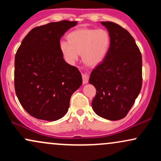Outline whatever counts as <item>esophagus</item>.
I'll return each instance as SVG.
<instances>
[{
	"label": "esophagus",
	"mask_w": 161,
	"mask_h": 161,
	"mask_svg": "<svg viewBox=\"0 0 161 161\" xmlns=\"http://www.w3.org/2000/svg\"><path fill=\"white\" fill-rule=\"evenodd\" d=\"M82 82L83 84H87L88 82V76L86 74H82Z\"/></svg>",
	"instance_id": "34e87169"
}]
</instances>
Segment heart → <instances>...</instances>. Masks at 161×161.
I'll list each match as a JSON object with an SVG mask.
<instances>
[{
	"mask_svg": "<svg viewBox=\"0 0 161 161\" xmlns=\"http://www.w3.org/2000/svg\"><path fill=\"white\" fill-rule=\"evenodd\" d=\"M68 42L61 41L60 47L68 62L73 64L82 53V60L86 65L95 66L101 64L110 45V37L105 29H80L69 33Z\"/></svg>",
	"mask_w": 161,
	"mask_h": 161,
	"instance_id": "1",
	"label": "heart"
}]
</instances>
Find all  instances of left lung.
Masks as SVG:
<instances>
[{"instance_id":"8db88e82","label":"left lung","mask_w":161,"mask_h":161,"mask_svg":"<svg viewBox=\"0 0 161 161\" xmlns=\"http://www.w3.org/2000/svg\"><path fill=\"white\" fill-rule=\"evenodd\" d=\"M108 29L110 45L99 65L92 70L89 83L96 88L92 103L97 115L119 120L127 115L142 85V59L133 37L112 22L101 23Z\"/></svg>"}]
</instances>
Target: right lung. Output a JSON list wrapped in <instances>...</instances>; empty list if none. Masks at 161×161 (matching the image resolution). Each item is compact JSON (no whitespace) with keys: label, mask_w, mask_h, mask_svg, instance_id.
<instances>
[{"label":"right lung","mask_w":161,"mask_h":161,"mask_svg":"<svg viewBox=\"0 0 161 161\" xmlns=\"http://www.w3.org/2000/svg\"><path fill=\"white\" fill-rule=\"evenodd\" d=\"M76 21L62 20L36 27L16 51L14 86L19 103L33 117L60 119L68 111L71 95L81 86L82 75L63 58L60 40Z\"/></svg>","instance_id":"right-lung-1"}]
</instances>
